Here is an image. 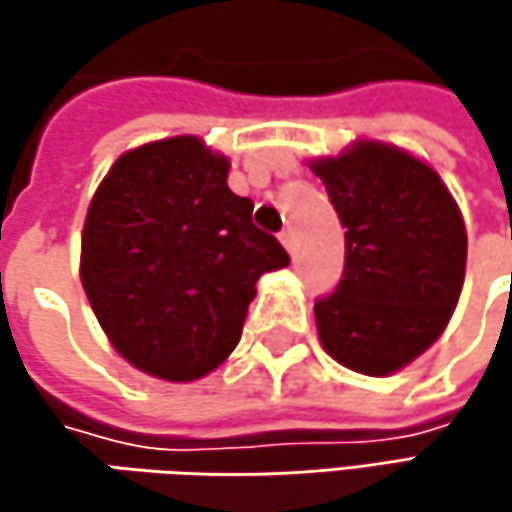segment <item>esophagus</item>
<instances>
[{"instance_id":"esophagus-1","label":"esophagus","mask_w":512,"mask_h":512,"mask_svg":"<svg viewBox=\"0 0 512 512\" xmlns=\"http://www.w3.org/2000/svg\"><path fill=\"white\" fill-rule=\"evenodd\" d=\"M278 237H281V246H284V249H287V252L293 255V246H296V240H293V231H290V228H284V231H281Z\"/></svg>"}]
</instances>
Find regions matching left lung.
<instances>
[{
  "mask_svg": "<svg viewBox=\"0 0 512 512\" xmlns=\"http://www.w3.org/2000/svg\"><path fill=\"white\" fill-rule=\"evenodd\" d=\"M308 165L347 228L344 278L314 305L320 344L356 373L391 376L454 317L468 252L460 207L430 162L376 139Z\"/></svg>",
  "mask_w": 512,
  "mask_h": 512,
  "instance_id": "obj_1",
  "label": "left lung"
}]
</instances>
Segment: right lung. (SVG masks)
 I'll return each mask as SVG.
<instances>
[{"label":"right lung","instance_id":"obj_1","mask_svg":"<svg viewBox=\"0 0 512 512\" xmlns=\"http://www.w3.org/2000/svg\"><path fill=\"white\" fill-rule=\"evenodd\" d=\"M228 171L198 136H171L118 156L88 204L85 296L112 347L156 379L216 370L243 335L257 278L290 263Z\"/></svg>","mask_w":512,"mask_h":512}]
</instances>
